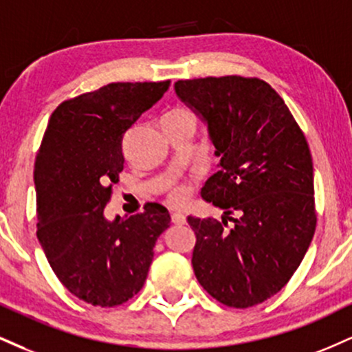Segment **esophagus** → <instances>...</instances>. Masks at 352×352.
<instances>
[{
  "mask_svg": "<svg viewBox=\"0 0 352 352\" xmlns=\"http://www.w3.org/2000/svg\"><path fill=\"white\" fill-rule=\"evenodd\" d=\"M172 223L173 224H185L187 223V218L182 213H172Z\"/></svg>",
  "mask_w": 352,
  "mask_h": 352,
  "instance_id": "34e87169",
  "label": "esophagus"
}]
</instances>
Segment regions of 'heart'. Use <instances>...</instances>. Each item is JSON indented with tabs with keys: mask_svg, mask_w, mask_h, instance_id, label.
I'll list each match as a JSON object with an SVG mask.
<instances>
[{
	"mask_svg": "<svg viewBox=\"0 0 352 352\" xmlns=\"http://www.w3.org/2000/svg\"><path fill=\"white\" fill-rule=\"evenodd\" d=\"M177 118H192V120H195L192 111L187 108L172 109L170 113L165 114L164 120H177ZM190 192H192V187L188 184H170L167 187V201L170 205L179 206L188 200Z\"/></svg>",
	"mask_w": 352,
	"mask_h": 352,
	"instance_id": "b5f03b06",
	"label": "heart"
}]
</instances>
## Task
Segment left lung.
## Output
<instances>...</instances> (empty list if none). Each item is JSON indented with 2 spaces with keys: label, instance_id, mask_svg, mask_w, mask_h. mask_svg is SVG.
Returning a JSON list of instances; mask_svg holds the SVG:
<instances>
[{
  "label": "left lung",
  "instance_id": "1",
  "mask_svg": "<svg viewBox=\"0 0 352 352\" xmlns=\"http://www.w3.org/2000/svg\"><path fill=\"white\" fill-rule=\"evenodd\" d=\"M175 93L208 126L221 167L201 188L203 200L224 211L221 221L188 217L195 275L219 303L254 307L290 280L315 234L307 139L264 80H179Z\"/></svg>",
  "mask_w": 352,
  "mask_h": 352
}]
</instances>
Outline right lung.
Instances as JSON below:
<instances>
[{
  "instance_id": "right-lung-1",
  "label": "right lung",
  "mask_w": 352,
  "mask_h": 352,
  "mask_svg": "<svg viewBox=\"0 0 352 352\" xmlns=\"http://www.w3.org/2000/svg\"><path fill=\"white\" fill-rule=\"evenodd\" d=\"M168 87L170 80L118 82L63 101L37 152V239L65 289L95 307L122 305L142 289L155 241L170 226L159 203L104 217L124 168L122 135Z\"/></svg>"
}]
</instances>
